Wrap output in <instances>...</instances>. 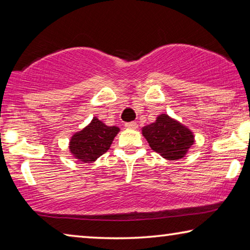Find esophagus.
<instances>
[{"label":"esophagus","instance_id":"obj_1","mask_svg":"<svg viewBox=\"0 0 250 250\" xmlns=\"http://www.w3.org/2000/svg\"><path fill=\"white\" fill-rule=\"evenodd\" d=\"M125 126L126 129L134 130V129L138 128V124H137V122H126V124L125 125Z\"/></svg>","mask_w":250,"mask_h":250}]
</instances>
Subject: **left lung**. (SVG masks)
Masks as SVG:
<instances>
[{"mask_svg": "<svg viewBox=\"0 0 250 250\" xmlns=\"http://www.w3.org/2000/svg\"><path fill=\"white\" fill-rule=\"evenodd\" d=\"M143 137L151 149L167 160L184 158L194 143V134L181 122L162 113L155 122L142 128Z\"/></svg>", "mask_w": 250, "mask_h": 250, "instance_id": "1", "label": "left lung"}]
</instances>
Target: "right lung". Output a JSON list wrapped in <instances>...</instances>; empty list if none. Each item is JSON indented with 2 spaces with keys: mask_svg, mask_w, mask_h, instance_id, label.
Returning <instances> with one entry per match:
<instances>
[{
  "mask_svg": "<svg viewBox=\"0 0 250 250\" xmlns=\"http://www.w3.org/2000/svg\"><path fill=\"white\" fill-rule=\"evenodd\" d=\"M119 131L118 126L105 125L95 117L89 125L70 138V153L80 162H95L100 155L109 150Z\"/></svg>",
  "mask_w": 250,
  "mask_h": 250,
  "instance_id": "add662e5",
  "label": "right lung"
}]
</instances>
